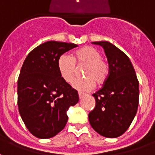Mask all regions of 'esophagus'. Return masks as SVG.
<instances>
[{
    "label": "esophagus",
    "instance_id": "obj_1",
    "mask_svg": "<svg viewBox=\"0 0 155 155\" xmlns=\"http://www.w3.org/2000/svg\"><path fill=\"white\" fill-rule=\"evenodd\" d=\"M78 94H79V98H80V99H81V98H83L84 96V95H85V94H84V93H81V92H79V93H78Z\"/></svg>",
    "mask_w": 155,
    "mask_h": 155
}]
</instances>
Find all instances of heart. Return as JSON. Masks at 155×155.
Wrapping results in <instances>:
<instances>
[{
  "label": "heart",
  "mask_w": 155,
  "mask_h": 155,
  "mask_svg": "<svg viewBox=\"0 0 155 155\" xmlns=\"http://www.w3.org/2000/svg\"><path fill=\"white\" fill-rule=\"evenodd\" d=\"M75 64H86L84 70V75L86 78L77 80L73 84L74 88L78 91H91L94 87L95 82L102 84L109 75V64L101 58V52L92 46L86 45L78 49L73 52L71 57L62 54L58 58V72L68 84L72 83L75 78Z\"/></svg>",
  "instance_id": "b5f03b06"
}]
</instances>
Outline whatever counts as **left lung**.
<instances>
[{"mask_svg":"<svg viewBox=\"0 0 155 155\" xmlns=\"http://www.w3.org/2000/svg\"><path fill=\"white\" fill-rule=\"evenodd\" d=\"M104 48L110 72L103 87L92 95L95 107L89 114L90 124L98 134L117 138L130 127L139 105V81L131 61L108 41L92 42Z\"/></svg>","mask_w":155,"mask_h":155,"instance_id":"left-lung-1","label":"left lung"}]
</instances>
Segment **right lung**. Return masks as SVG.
Instances as JSON below:
<instances>
[{"mask_svg": "<svg viewBox=\"0 0 155 155\" xmlns=\"http://www.w3.org/2000/svg\"><path fill=\"white\" fill-rule=\"evenodd\" d=\"M77 45L47 41L25 58L17 82L20 114L28 130L39 139L56 135L67 123V111L79 101L77 91L61 77L57 61Z\"/></svg>", "mask_w": 155, "mask_h": 155, "instance_id": "right-lung-1", "label": "right lung"}]
</instances>
